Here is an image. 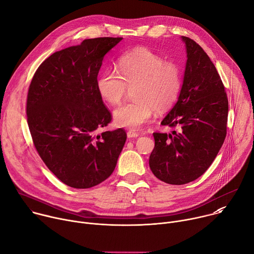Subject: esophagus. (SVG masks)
<instances>
[{
  "label": "esophagus",
  "instance_id": "34e87169",
  "mask_svg": "<svg viewBox=\"0 0 254 254\" xmlns=\"http://www.w3.org/2000/svg\"><path fill=\"white\" fill-rule=\"evenodd\" d=\"M139 135L138 132H135L133 130H128L127 131V137L128 138H133V137H137Z\"/></svg>",
  "mask_w": 254,
  "mask_h": 254
}]
</instances>
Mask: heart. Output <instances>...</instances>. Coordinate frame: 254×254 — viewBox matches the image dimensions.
Segmentation results:
<instances>
[{"mask_svg":"<svg viewBox=\"0 0 254 254\" xmlns=\"http://www.w3.org/2000/svg\"><path fill=\"white\" fill-rule=\"evenodd\" d=\"M117 70L103 71L96 80L100 97L112 105L122 102L128 88L132 89L133 100L114 111V122L118 127L138 129L151 121L154 110L162 112L177 99L182 75L173 62L148 48H136L125 53Z\"/></svg>","mask_w":254,"mask_h":254,"instance_id":"heart-1","label":"heart"}]
</instances>
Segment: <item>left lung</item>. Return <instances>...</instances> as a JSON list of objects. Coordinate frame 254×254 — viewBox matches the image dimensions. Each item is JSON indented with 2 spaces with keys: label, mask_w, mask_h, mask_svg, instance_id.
Masks as SVG:
<instances>
[{
  "label": "left lung",
  "mask_w": 254,
  "mask_h": 254,
  "mask_svg": "<svg viewBox=\"0 0 254 254\" xmlns=\"http://www.w3.org/2000/svg\"><path fill=\"white\" fill-rule=\"evenodd\" d=\"M181 39L187 53L183 84L161 123L178 131L153 133L149 161L153 174L171 185L190 183L207 171L224 142L228 117L227 95L214 64L194 40Z\"/></svg>",
  "instance_id": "obj_1"
}]
</instances>
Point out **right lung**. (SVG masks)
<instances>
[{
	"label": "right lung",
	"instance_id": "1",
	"mask_svg": "<svg viewBox=\"0 0 254 254\" xmlns=\"http://www.w3.org/2000/svg\"><path fill=\"white\" fill-rule=\"evenodd\" d=\"M122 37L85 39L53 53L35 72L27 97L34 146L48 169L69 187L87 189L116 169L127 133L96 130L112 121L96 80L103 58Z\"/></svg>",
	"mask_w": 254,
	"mask_h": 254
}]
</instances>
